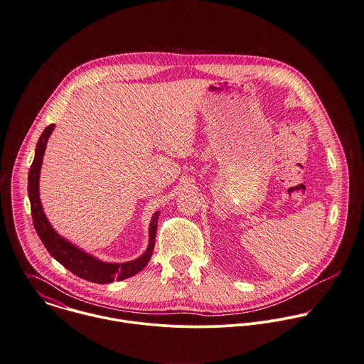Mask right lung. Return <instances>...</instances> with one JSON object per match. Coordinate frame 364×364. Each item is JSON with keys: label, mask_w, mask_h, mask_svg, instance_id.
Here are the masks:
<instances>
[{"label": "right lung", "mask_w": 364, "mask_h": 364, "mask_svg": "<svg viewBox=\"0 0 364 364\" xmlns=\"http://www.w3.org/2000/svg\"><path fill=\"white\" fill-rule=\"evenodd\" d=\"M55 129V124L49 125L43 134L41 135L36 150H35V159L31 164L29 174H28V196L31 201V213H32V219L35 225V230L39 235L42 243L48 249V252L68 270H70L73 274L78 276L82 280L97 283V284H107L112 283L114 280L121 282L124 279L132 277L136 273H139L146 264L149 263L153 247H154V240H156V230H157V219H159V211L154 213L150 220L149 226V246L146 249L145 253L127 263H105L94 256L85 253L84 250L75 247L73 243L68 242L63 239L49 223L46 218L42 203L39 198V174H41V167H42V160L45 154V149L48 145V139Z\"/></svg>", "instance_id": "right-lung-1"}]
</instances>
